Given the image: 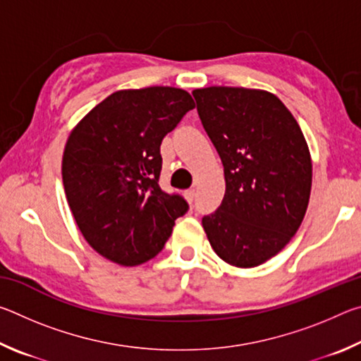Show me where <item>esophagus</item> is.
<instances>
[{
    "label": "esophagus",
    "mask_w": 361,
    "mask_h": 361,
    "mask_svg": "<svg viewBox=\"0 0 361 361\" xmlns=\"http://www.w3.org/2000/svg\"><path fill=\"white\" fill-rule=\"evenodd\" d=\"M185 197L188 199V202H192L195 199V189H188V191H185Z\"/></svg>",
    "instance_id": "obj_1"
}]
</instances>
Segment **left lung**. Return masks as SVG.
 <instances>
[{
    "instance_id": "8db88e82",
    "label": "left lung",
    "mask_w": 361,
    "mask_h": 361,
    "mask_svg": "<svg viewBox=\"0 0 361 361\" xmlns=\"http://www.w3.org/2000/svg\"><path fill=\"white\" fill-rule=\"evenodd\" d=\"M197 113L224 167L221 205L202 218L210 245L237 267L276 256L307 210L312 162L301 127L266 90L195 89Z\"/></svg>"
}]
</instances>
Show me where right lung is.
<instances>
[{
    "mask_svg": "<svg viewBox=\"0 0 361 361\" xmlns=\"http://www.w3.org/2000/svg\"><path fill=\"white\" fill-rule=\"evenodd\" d=\"M194 100L186 90H119L79 122L66 142L62 178L79 231L95 252L137 266L161 252L189 205L159 186L161 143Z\"/></svg>",
    "mask_w": 361,
    "mask_h": 361,
    "instance_id": "1",
    "label": "right lung"
}]
</instances>
